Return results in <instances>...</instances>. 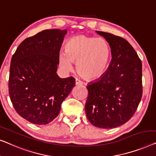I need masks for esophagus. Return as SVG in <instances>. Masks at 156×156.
Returning a JSON list of instances; mask_svg holds the SVG:
<instances>
[{
	"instance_id": "obj_1",
	"label": "esophagus",
	"mask_w": 156,
	"mask_h": 156,
	"mask_svg": "<svg viewBox=\"0 0 156 156\" xmlns=\"http://www.w3.org/2000/svg\"><path fill=\"white\" fill-rule=\"evenodd\" d=\"M76 85H83V81H81V80H79V79L76 78Z\"/></svg>"
}]
</instances>
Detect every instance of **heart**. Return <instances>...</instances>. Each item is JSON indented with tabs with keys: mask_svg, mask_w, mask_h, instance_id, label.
<instances>
[{
	"mask_svg": "<svg viewBox=\"0 0 156 156\" xmlns=\"http://www.w3.org/2000/svg\"><path fill=\"white\" fill-rule=\"evenodd\" d=\"M66 54H61L59 63L66 71L73 69L76 62L78 73L87 79L99 78L106 71L111 57V48L103 38L78 35L72 37L65 46Z\"/></svg>",
	"mask_w": 156,
	"mask_h": 156,
	"instance_id": "heart-1",
	"label": "heart"
}]
</instances>
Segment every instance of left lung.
Listing matches in <instances>:
<instances>
[{"label":"left lung","instance_id":"8db88e82","mask_svg":"<svg viewBox=\"0 0 156 156\" xmlns=\"http://www.w3.org/2000/svg\"><path fill=\"white\" fill-rule=\"evenodd\" d=\"M111 48L108 69L90 83L85 113L93 126L112 129L127 122L136 111L143 95L142 63L126 39L104 32H96Z\"/></svg>","mask_w":156,"mask_h":156}]
</instances>
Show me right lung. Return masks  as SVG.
Masks as SVG:
<instances>
[{"label": "right lung", "mask_w": 156, "mask_h": 156, "mask_svg": "<svg viewBox=\"0 0 156 156\" xmlns=\"http://www.w3.org/2000/svg\"><path fill=\"white\" fill-rule=\"evenodd\" d=\"M67 30H46L20 44L12 56L8 88L19 115L34 124H47L58 115L75 78H59V52Z\"/></svg>", "instance_id": "add662e5"}]
</instances>
